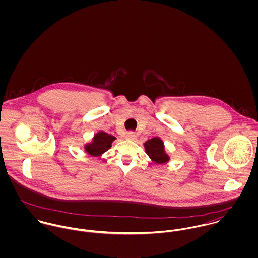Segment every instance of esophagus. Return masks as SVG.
<instances>
[{"label":"esophagus","mask_w":258,"mask_h":258,"mask_svg":"<svg viewBox=\"0 0 258 258\" xmlns=\"http://www.w3.org/2000/svg\"><path fill=\"white\" fill-rule=\"evenodd\" d=\"M126 138L129 139V140H134L136 138V134L134 132H132V131H129L126 134Z\"/></svg>","instance_id":"esophagus-1"}]
</instances>
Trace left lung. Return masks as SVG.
<instances>
[{
	"mask_svg": "<svg viewBox=\"0 0 258 258\" xmlns=\"http://www.w3.org/2000/svg\"><path fill=\"white\" fill-rule=\"evenodd\" d=\"M144 147L150 159L156 164H165L170 160V157L165 151L164 143L159 137H154L146 141Z\"/></svg>",
	"mask_w": 258,
	"mask_h": 258,
	"instance_id": "1",
	"label": "left lung"
}]
</instances>
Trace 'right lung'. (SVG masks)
I'll return each instance as SVG.
<instances>
[{
	"instance_id": "1",
	"label": "right lung",
	"mask_w": 258,
	"mask_h": 258,
	"mask_svg": "<svg viewBox=\"0 0 258 258\" xmlns=\"http://www.w3.org/2000/svg\"><path fill=\"white\" fill-rule=\"evenodd\" d=\"M115 139L116 138L114 136L103 131H99L94 135L91 143L85 144L84 150L91 156H101L104 152L110 149L111 144Z\"/></svg>"
}]
</instances>
